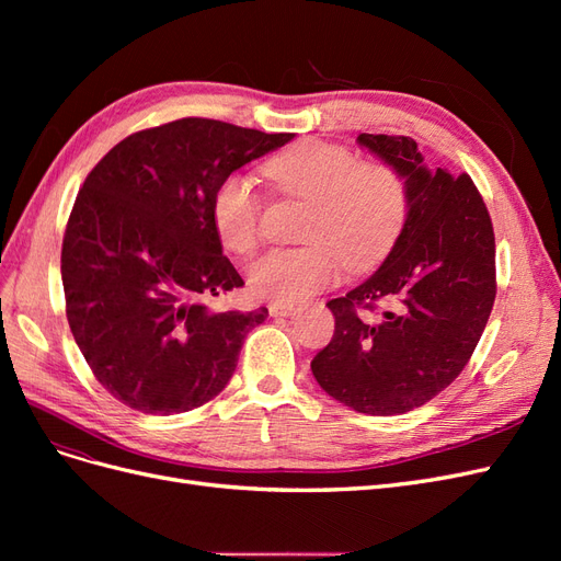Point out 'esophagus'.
<instances>
[{"instance_id":"esophagus-1","label":"esophagus","mask_w":561,"mask_h":561,"mask_svg":"<svg viewBox=\"0 0 561 561\" xmlns=\"http://www.w3.org/2000/svg\"><path fill=\"white\" fill-rule=\"evenodd\" d=\"M293 311H295V304H271L268 307V313L274 318H287L293 316Z\"/></svg>"}]
</instances>
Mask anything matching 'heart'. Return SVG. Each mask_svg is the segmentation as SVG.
<instances>
[{"label": "heart", "instance_id": "b5f03b06", "mask_svg": "<svg viewBox=\"0 0 561 561\" xmlns=\"http://www.w3.org/2000/svg\"><path fill=\"white\" fill-rule=\"evenodd\" d=\"M266 180L287 196L311 201L301 248L264 252L248 268L252 297L295 304L325 290L342 264L363 271L393 248L410 210L404 178L386 163H360L348 147L304 140L264 163ZM262 198L248 178L233 173L213 196V225L229 252L248 254L260 239Z\"/></svg>", "mask_w": 561, "mask_h": 561}]
</instances>
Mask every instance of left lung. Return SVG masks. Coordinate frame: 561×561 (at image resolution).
<instances>
[{
  "mask_svg": "<svg viewBox=\"0 0 561 561\" xmlns=\"http://www.w3.org/2000/svg\"><path fill=\"white\" fill-rule=\"evenodd\" d=\"M358 145L404 178L410 210L375 274L328 301L334 334L311 371L351 410L396 416L443 393L478 346L496 299L494 227L472 180L431 171L412 138L360 133ZM377 300L391 309L369 319Z\"/></svg>",
  "mask_w": 561,
  "mask_h": 561,
  "instance_id": "8db88e82",
  "label": "left lung"
}]
</instances>
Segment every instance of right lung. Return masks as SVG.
I'll list each match as a JSON object with an SVG mask.
<instances>
[{
    "label": "right lung",
    "instance_id": "obj_1",
    "mask_svg": "<svg viewBox=\"0 0 561 561\" xmlns=\"http://www.w3.org/2000/svg\"><path fill=\"white\" fill-rule=\"evenodd\" d=\"M293 138L178 118L128 135L83 182L60 257L67 322L95 379L130 410L182 414L229 383L268 311L206 304L243 285L215 233L213 196Z\"/></svg>",
    "mask_w": 561,
    "mask_h": 561
}]
</instances>
